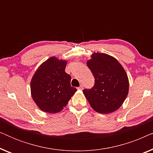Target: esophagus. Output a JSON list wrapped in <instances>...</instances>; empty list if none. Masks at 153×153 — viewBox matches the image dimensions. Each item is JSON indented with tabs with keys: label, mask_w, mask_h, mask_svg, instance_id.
I'll use <instances>...</instances> for the list:
<instances>
[{
	"label": "esophagus",
	"mask_w": 153,
	"mask_h": 153,
	"mask_svg": "<svg viewBox=\"0 0 153 153\" xmlns=\"http://www.w3.org/2000/svg\"><path fill=\"white\" fill-rule=\"evenodd\" d=\"M78 89L79 90H83V85H81L80 86L78 87Z\"/></svg>",
	"instance_id": "1"
}]
</instances>
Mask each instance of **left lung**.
<instances>
[{
  "instance_id": "8db88e82",
  "label": "left lung",
  "mask_w": 153,
  "mask_h": 153,
  "mask_svg": "<svg viewBox=\"0 0 153 153\" xmlns=\"http://www.w3.org/2000/svg\"><path fill=\"white\" fill-rule=\"evenodd\" d=\"M87 65L95 78V85L83 91L90 105L100 114H109L120 107L129 91L128 77L116 58L94 53Z\"/></svg>"
}]
</instances>
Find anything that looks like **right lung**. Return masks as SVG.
<instances>
[{"label":"right lung","mask_w":153,"mask_h":153,"mask_svg":"<svg viewBox=\"0 0 153 153\" xmlns=\"http://www.w3.org/2000/svg\"><path fill=\"white\" fill-rule=\"evenodd\" d=\"M67 62L51 57L39 67L30 81L31 95L42 111L49 114L63 109L76 91L65 72Z\"/></svg>","instance_id":"1"}]
</instances>
